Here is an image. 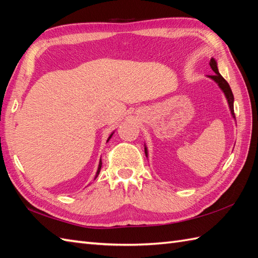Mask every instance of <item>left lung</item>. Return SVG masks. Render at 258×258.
Returning a JSON list of instances; mask_svg holds the SVG:
<instances>
[{
    "mask_svg": "<svg viewBox=\"0 0 258 258\" xmlns=\"http://www.w3.org/2000/svg\"><path fill=\"white\" fill-rule=\"evenodd\" d=\"M210 65L212 70L215 72V74L214 75H210V78L212 80H214L216 82V83L218 84V86L221 87V90L224 92V94H225L226 98H227V102H228V105H229V108H231V113L233 115V117L235 118V113H234V95L232 93V90L231 87H229L228 83L226 82V80L223 78V76L220 74V72H218V69H217V63L214 58H211L210 61ZM145 155L147 156V149L145 147Z\"/></svg>",
    "mask_w": 258,
    "mask_h": 258,
    "instance_id": "left-lung-1",
    "label": "left lung"
}]
</instances>
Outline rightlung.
<instances>
[{"label":"right lung","mask_w":258,"mask_h":258,"mask_svg":"<svg viewBox=\"0 0 258 258\" xmlns=\"http://www.w3.org/2000/svg\"><path fill=\"white\" fill-rule=\"evenodd\" d=\"M112 135L113 134H111V135H109V138H108V140H107V142L109 141V139H111L112 138ZM101 167H102V162L100 161V164H98V168H97V172H96V175H95V178L98 176V174H100V171H101Z\"/></svg>","instance_id":"add662e5"}]
</instances>
